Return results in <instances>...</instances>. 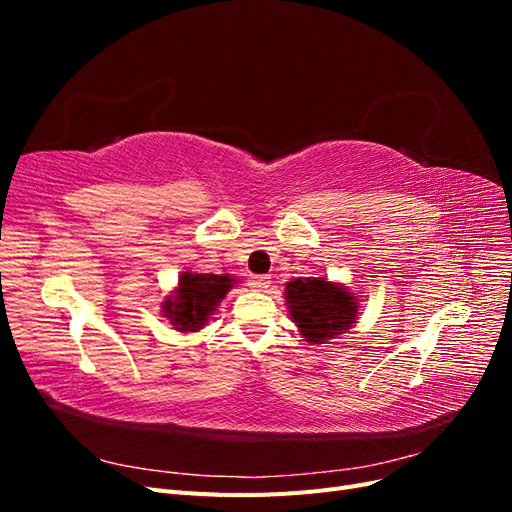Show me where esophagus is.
Masks as SVG:
<instances>
[{
    "instance_id": "34e87169",
    "label": "esophagus",
    "mask_w": 512,
    "mask_h": 512,
    "mask_svg": "<svg viewBox=\"0 0 512 512\" xmlns=\"http://www.w3.org/2000/svg\"><path fill=\"white\" fill-rule=\"evenodd\" d=\"M271 284V277L269 275H252L250 277V286L254 290H267Z\"/></svg>"
}]
</instances>
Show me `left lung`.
I'll return each instance as SVG.
<instances>
[{
	"mask_svg": "<svg viewBox=\"0 0 512 512\" xmlns=\"http://www.w3.org/2000/svg\"><path fill=\"white\" fill-rule=\"evenodd\" d=\"M286 305L309 344H327V339L346 333L359 314L354 294L324 277H297L288 282Z\"/></svg>",
	"mask_w": 512,
	"mask_h": 512,
	"instance_id": "1",
	"label": "left lung"
}]
</instances>
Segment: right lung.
Listing matches in <instances>:
<instances>
[{"mask_svg": "<svg viewBox=\"0 0 512 512\" xmlns=\"http://www.w3.org/2000/svg\"><path fill=\"white\" fill-rule=\"evenodd\" d=\"M237 280L228 273H192L179 275V286L162 303V312L170 324L181 333L203 329L209 316H213L220 301Z\"/></svg>", "mask_w": 512, "mask_h": 512, "instance_id": "add662e5", "label": "right lung"}]
</instances>
